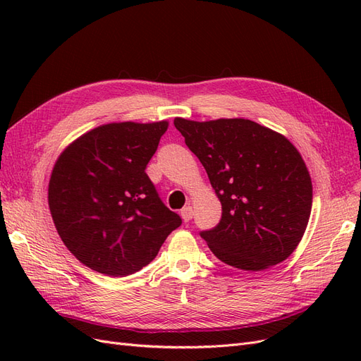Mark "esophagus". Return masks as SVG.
<instances>
[{
	"label": "esophagus",
	"instance_id": "obj_1",
	"mask_svg": "<svg viewBox=\"0 0 361 361\" xmlns=\"http://www.w3.org/2000/svg\"><path fill=\"white\" fill-rule=\"evenodd\" d=\"M180 216H182V220L185 223H188L191 218H192V207L191 206H185L183 209L180 211Z\"/></svg>",
	"mask_w": 361,
	"mask_h": 361
}]
</instances>
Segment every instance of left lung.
Masks as SVG:
<instances>
[{"label":"left lung","mask_w":361,"mask_h":361,"mask_svg":"<svg viewBox=\"0 0 361 361\" xmlns=\"http://www.w3.org/2000/svg\"><path fill=\"white\" fill-rule=\"evenodd\" d=\"M221 202V220L202 232L212 253L256 272L288 259L312 211V179L290 141L248 118H174Z\"/></svg>","instance_id":"left-lung-1"}]
</instances>
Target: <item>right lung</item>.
<instances>
[{"label":"right lung","instance_id":"1","mask_svg":"<svg viewBox=\"0 0 361 361\" xmlns=\"http://www.w3.org/2000/svg\"><path fill=\"white\" fill-rule=\"evenodd\" d=\"M169 128L97 126L64 149L51 173L48 204L64 245L81 264L122 277L146 267L182 223L159 199L146 167Z\"/></svg>","mask_w":361,"mask_h":361}]
</instances>
